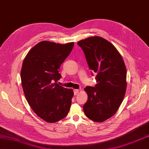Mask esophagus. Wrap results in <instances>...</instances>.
I'll return each instance as SVG.
<instances>
[{
    "instance_id": "34e87169",
    "label": "esophagus",
    "mask_w": 149,
    "mask_h": 149,
    "mask_svg": "<svg viewBox=\"0 0 149 149\" xmlns=\"http://www.w3.org/2000/svg\"><path fill=\"white\" fill-rule=\"evenodd\" d=\"M74 95H77L78 93H79V89H74Z\"/></svg>"
}]
</instances>
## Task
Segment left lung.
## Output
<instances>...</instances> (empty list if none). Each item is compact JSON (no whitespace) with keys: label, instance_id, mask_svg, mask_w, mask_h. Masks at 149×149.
<instances>
[{"label":"left lung","instance_id":"obj_1","mask_svg":"<svg viewBox=\"0 0 149 149\" xmlns=\"http://www.w3.org/2000/svg\"><path fill=\"white\" fill-rule=\"evenodd\" d=\"M77 44L97 82L95 87L85 88L88 99L83 109L89 119L103 122L115 114L123 102L127 86L125 64L113 45L102 37H91Z\"/></svg>","mask_w":149,"mask_h":149}]
</instances>
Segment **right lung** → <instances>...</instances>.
Wrapping results in <instances>:
<instances>
[{
  "mask_svg": "<svg viewBox=\"0 0 149 149\" xmlns=\"http://www.w3.org/2000/svg\"><path fill=\"white\" fill-rule=\"evenodd\" d=\"M74 43L41 41L31 49L23 62L22 85L26 101L37 115L50 123L65 118L70 110L74 91L58 84L60 65Z\"/></svg>",
  "mask_w": 149,
  "mask_h": 149,
  "instance_id": "right-lung-1",
  "label": "right lung"
}]
</instances>
